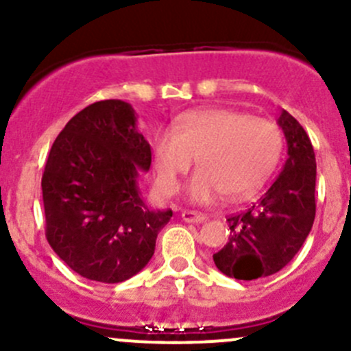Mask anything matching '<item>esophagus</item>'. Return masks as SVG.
<instances>
[{
  "instance_id": "1",
  "label": "esophagus",
  "mask_w": 351,
  "mask_h": 351,
  "mask_svg": "<svg viewBox=\"0 0 351 351\" xmlns=\"http://www.w3.org/2000/svg\"><path fill=\"white\" fill-rule=\"evenodd\" d=\"M182 217L185 222H193V224H198V222L207 221V215L200 214V212H193V210H183Z\"/></svg>"
}]
</instances>
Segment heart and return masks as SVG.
I'll return each instance as SVG.
<instances>
[{"mask_svg":"<svg viewBox=\"0 0 351 351\" xmlns=\"http://www.w3.org/2000/svg\"><path fill=\"white\" fill-rule=\"evenodd\" d=\"M284 139L275 122L229 108L185 113L176 130L165 129L154 141V168L162 193L173 195L193 159L200 169L190 183L197 204L219 195L238 200L254 192L280 159Z\"/></svg>","mask_w":351,"mask_h":351,"instance_id":"heart-1","label":"heart"}]
</instances>
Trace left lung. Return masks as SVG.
<instances>
[{
	"label": "left lung",
	"instance_id": "1",
	"mask_svg": "<svg viewBox=\"0 0 351 351\" xmlns=\"http://www.w3.org/2000/svg\"><path fill=\"white\" fill-rule=\"evenodd\" d=\"M287 161L270 189L246 212L228 217L229 239L214 254L219 270L236 280L268 277L292 260L316 217V156L304 127L282 110Z\"/></svg>",
	"mask_w": 351,
	"mask_h": 351
}]
</instances>
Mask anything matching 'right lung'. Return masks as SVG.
I'll return each instance as SVG.
<instances>
[{
	"mask_svg": "<svg viewBox=\"0 0 351 351\" xmlns=\"http://www.w3.org/2000/svg\"><path fill=\"white\" fill-rule=\"evenodd\" d=\"M151 146L122 100L88 105L56 137L42 175L45 238L81 277L119 284L143 270L171 210L141 198Z\"/></svg>",
	"mask_w": 351,
	"mask_h": 351,
	"instance_id": "obj_1",
	"label": "right lung"
}]
</instances>
